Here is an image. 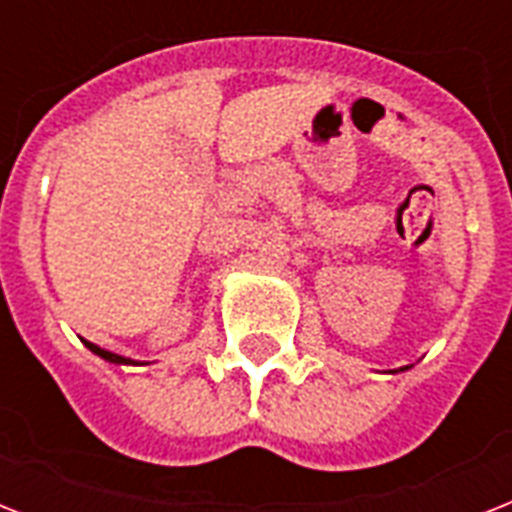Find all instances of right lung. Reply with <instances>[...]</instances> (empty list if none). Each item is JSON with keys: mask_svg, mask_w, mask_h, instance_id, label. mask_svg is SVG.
<instances>
[{"mask_svg": "<svg viewBox=\"0 0 512 512\" xmlns=\"http://www.w3.org/2000/svg\"><path fill=\"white\" fill-rule=\"evenodd\" d=\"M84 345H87V348H90L92 353H95V356L106 358V361H111V364H132V366H138V361H132V358L119 356V353H111V350H106V348H98V345H92V342H87V340H84Z\"/></svg>", "mask_w": 512, "mask_h": 512, "instance_id": "add662e5", "label": "right lung"}]
</instances>
